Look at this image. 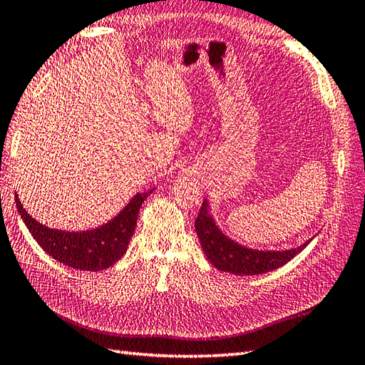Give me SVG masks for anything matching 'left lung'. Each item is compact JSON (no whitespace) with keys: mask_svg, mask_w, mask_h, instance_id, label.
<instances>
[{"mask_svg":"<svg viewBox=\"0 0 365 365\" xmlns=\"http://www.w3.org/2000/svg\"><path fill=\"white\" fill-rule=\"evenodd\" d=\"M194 225L203 253L210 262L220 272L236 276H255L273 272L289 262L316 237L313 236L305 240L302 245L288 250H259L245 247L220 230L211 212L208 199L203 200Z\"/></svg>","mask_w":365,"mask_h":365,"instance_id":"left-lung-1","label":"left lung"}]
</instances>
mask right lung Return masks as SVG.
Instances as JSON below:
<instances>
[{
  "label": "right lung",
  "mask_w": 365,
  "mask_h": 365,
  "mask_svg": "<svg viewBox=\"0 0 365 365\" xmlns=\"http://www.w3.org/2000/svg\"><path fill=\"white\" fill-rule=\"evenodd\" d=\"M155 188L137 192L125 208L100 227L81 231L49 228L36 222L23 208L15 194L16 210L32 237L46 253L60 264L81 272H100L114 265L126 253L129 240L134 235L140 207Z\"/></svg>",
  "instance_id": "add662e5"
}]
</instances>
